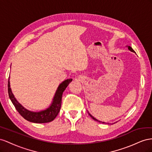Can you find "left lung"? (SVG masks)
Wrapping results in <instances>:
<instances>
[{"label": "left lung", "mask_w": 152, "mask_h": 152, "mask_svg": "<svg viewBox=\"0 0 152 152\" xmlns=\"http://www.w3.org/2000/svg\"><path fill=\"white\" fill-rule=\"evenodd\" d=\"M128 49H129L130 51H132V52H134V53H135V51H134V50L132 48H131V46H128ZM88 114H89V115H90L91 117H92V118H93L94 120H95V121H97V122H100V121H99L98 120H97L96 118H95L92 115H91L90 113H88ZM102 124H104V122H102ZM107 124H109V123H107Z\"/></svg>", "instance_id": "8db88e82"}]
</instances>
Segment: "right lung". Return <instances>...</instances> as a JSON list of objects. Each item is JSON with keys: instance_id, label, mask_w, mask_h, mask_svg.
<instances>
[{"instance_id": "right-lung-1", "label": "right lung", "mask_w": 152, "mask_h": 152, "mask_svg": "<svg viewBox=\"0 0 152 152\" xmlns=\"http://www.w3.org/2000/svg\"><path fill=\"white\" fill-rule=\"evenodd\" d=\"M10 77H9L7 84L8 94L12 103L13 104L16 110L25 120L29 121L30 122L37 124L50 122L57 117L60 110V107H61L62 98L64 91L66 90L69 83H71L72 80V79H67L59 85L55 92L53 101H52L49 107H48L45 110H42L39 112H33L25 109L21 104L17 101L10 87Z\"/></svg>"}]
</instances>
